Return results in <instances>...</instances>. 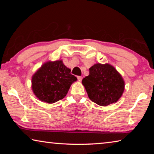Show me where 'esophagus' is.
I'll use <instances>...</instances> for the list:
<instances>
[{
    "label": "esophagus",
    "mask_w": 154,
    "mask_h": 154,
    "mask_svg": "<svg viewBox=\"0 0 154 154\" xmlns=\"http://www.w3.org/2000/svg\"><path fill=\"white\" fill-rule=\"evenodd\" d=\"M82 79H83V77L82 76H77V79L79 80V82H81V81L82 80Z\"/></svg>",
    "instance_id": "obj_1"
}]
</instances>
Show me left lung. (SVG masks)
<instances>
[{
    "label": "left lung",
    "mask_w": 154,
    "mask_h": 154,
    "mask_svg": "<svg viewBox=\"0 0 154 154\" xmlns=\"http://www.w3.org/2000/svg\"><path fill=\"white\" fill-rule=\"evenodd\" d=\"M82 83L90 100L100 106L117 102L124 90L121 75L109 64H96L90 68V74Z\"/></svg>",
    "instance_id": "obj_1"
}]
</instances>
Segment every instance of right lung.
<instances>
[{"label":"right lung","mask_w":154,"mask_h":154,"mask_svg":"<svg viewBox=\"0 0 154 154\" xmlns=\"http://www.w3.org/2000/svg\"><path fill=\"white\" fill-rule=\"evenodd\" d=\"M77 77L71 73L62 60L43 64L32 78V88L36 97L43 102L54 103L67 94Z\"/></svg>","instance_id":"1"}]
</instances>
